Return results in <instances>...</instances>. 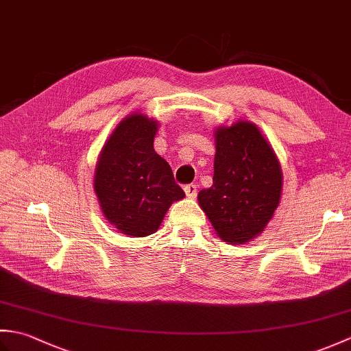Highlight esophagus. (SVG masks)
<instances>
[{
    "label": "esophagus",
    "instance_id": "esophagus-1",
    "mask_svg": "<svg viewBox=\"0 0 351 351\" xmlns=\"http://www.w3.org/2000/svg\"><path fill=\"white\" fill-rule=\"evenodd\" d=\"M184 191L185 195H187L189 199H195L196 195H197V185L195 184H190V185H185L184 187Z\"/></svg>",
    "mask_w": 351,
    "mask_h": 351
}]
</instances>
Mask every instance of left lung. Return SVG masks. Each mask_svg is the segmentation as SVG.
I'll return each instance as SVG.
<instances>
[{"label":"left lung","mask_w":351,"mask_h":351,"mask_svg":"<svg viewBox=\"0 0 351 351\" xmlns=\"http://www.w3.org/2000/svg\"><path fill=\"white\" fill-rule=\"evenodd\" d=\"M213 185L199 206L223 241L244 244L264 232L282 196V167L255 123L237 121L214 130Z\"/></svg>","instance_id":"8db88e82"}]
</instances>
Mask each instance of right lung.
Segmentation results:
<instances>
[{"mask_svg":"<svg viewBox=\"0 0 351 351\" xmlns=\"http://www.w3.org/2000/svg\"><path fill=\"white\" fill-rule=\"evenodd\" d=\"M158 126L143 113L123 117L96 162L93 189L104 217L128 237L156 232L170 205L185 197L169 162L154 149Z\"/></svg>","mask_w":351,"mask_h":351,"instance_id":"add662e5","label":"right lung"}]
</instances>
